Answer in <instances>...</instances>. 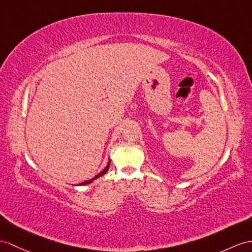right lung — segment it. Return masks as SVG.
I'll use <instances>...</instances> for the list:
<instances>
[{"instance_id":"right-lung-1","label":"right lung","mask_w":252,"mask_h":252,"mask_svg":"<svg viewBox=\"0 0 252 252\" xmlns=\"http://www.w3.org/2000/svg\"><path fill=\"white\" fill-rule=\"evenodd\" d=\"M109 167H110V158H109V162H108V164H107V167H106L105 169H103V170L101 171V172H100L99 174H97L96 176H94L93 179H92V180L85 181V182H83V183H81V184H79V186H80V185H81V186H82V185H88V184H90V183H92V182H93V181H95L96 179H98V177H100V176H102V175H105V174L108 172Z\"/></svg>"}]
</instances>
